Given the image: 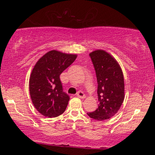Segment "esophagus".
Segmentation results:
<instances>
[{
    "label": "esophagus",
    "mask_w": 155,
    "mask_h": 155,
    "mask_svg": "<svg viewBox=\"0 0 155 155\" xmlns=\"http://www.w3.org/2000/svg\"><path fill=\"white\" fill-rule=\"evenodd\" d=\"M77 97H79V98H82V99H84V98H85V97H86V96H85V95L84 94V92H79L77 93Z\"/></svg>",
    "instance_id": "34e87169"
}]
</instances>
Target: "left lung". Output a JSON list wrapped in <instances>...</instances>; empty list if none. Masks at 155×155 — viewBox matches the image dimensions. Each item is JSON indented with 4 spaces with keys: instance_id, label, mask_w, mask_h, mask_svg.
Here are the masks:
<instances>
[{
    "instance_id": "8db88e82",
    "label": "left lung",
    "mask_w": 155,
    "mask_h": 155,
    "mask_svg": "<svg viewBox=\"0 0 155 155\" xmlns=\"http://www.w3.org/2000/svg\"><path fill=\"white\" fill-rule=\"evenodd\" d=\"M97 81L98 108L88 116L94 120H108L118 112L124 99L122 70L117 60L103 49L90 53Z\"/></svg>"
}]
</instances>
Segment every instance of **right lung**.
I'll return each instance as SVG.
<instances>
[{
	"mask_svg": "<svg viewBox=\"0 0 155 155\" xmlns=\"http://www.w3.org/2000/svg\"><path fill=\"white\" fill-rule=\"evenodd\" d=\"M76 54L51 50L35 64L29 79L31 98L35 109L49 118L61 115L70 97L63 92L60 75L74 63Z\"/></svg>",
	"mask_w": 155,
	"mask_h": 155,
	"instance_id": "obj_1",
	"label": "right lung"
}]
</instances>
